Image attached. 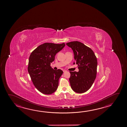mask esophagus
<instances>
[{
	"instance_id": "34e87169",
	"label": "esophagus",
	"mask_w": 127,
	"mask_h": 127,
	"mask_svg": "<svg viewBox=\"0 0 127 127\" xmlns=\"http://www.w3.org/2000/svg\"><path fill=\"white\" fill-rule=\"evenodd\" d=\"M63 72H66V70H65V69H64V70H63Z\"/></svg>"
}]
</instances>
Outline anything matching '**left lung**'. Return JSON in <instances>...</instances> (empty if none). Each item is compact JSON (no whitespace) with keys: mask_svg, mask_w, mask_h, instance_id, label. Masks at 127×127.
I'll return each mask as SVG.
<instances>
[{"mask_svg":"<svg viewBox=\"0 0 127 127\" xmlns=\"http://www.w3.org/2000/svg\"><path fill=\"white\" fill-rule=\"evenodd\" d=\"M73 50L79 71H70L69 81L71 88L78 93L87 91L93 84L97 74V60L93 50L78 41L66 44Z\"/></svg>","mask_w":127,"mask_h":127,"instance_id":"8db88e82","label":"left lung"}]
</instances>
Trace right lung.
<instances>
[{
  "instance_id": "add662e5",
  "label": "right lung",
  "mask_w": 127,
  "mask_h": 127,
  "mask_svg": "<svg viewBox=\"0 0 127 127\" xmlns=\"http://www.w3.org/2000/svg\"><path fill=\"white\" fill-rule=\"evenodd\" d=\"M65 44L45 43L39 45L30 55L28 70L34 86L41 93L50 95L56 91L59 79L63 74L60 69L54 70L50 66L55 56Z\"/></svg>"
}]
</instances>
